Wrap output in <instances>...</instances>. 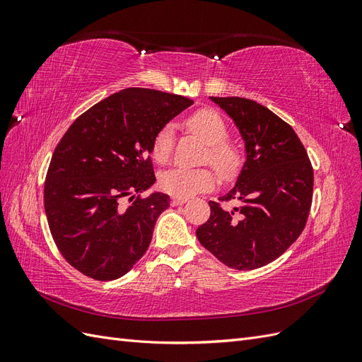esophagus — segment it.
Instances as JSON below:
<instances>
[{
	"mask_svg": "<svg viewBox=\"0 0 362 362\" xmlns=\"http://www.w3.org/2000/svg\"><path fill=\"white\" fill-rule=\"evenodd\" d=\"M187 202V198H172V205H182Z\"/></svg>",
	"mask_w": 362,
	"mask_h": 362,
	"instance_id": "34e87169",
	"label": "esophagus"
}]
</instances>
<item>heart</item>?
Masks as SVG:
<instances>
[{"label": "heart", "mask_w": 362, "mask_h": 362, "mask_svg": "<svg viewBox=\"0 0 362 362\" xmlns=\"http://www.w3.org/2000/svg\"><path fill=\"white\" fill-rule=\"evenodd\" d=\"M185 127L206 145L204 161L211 163L222 178H233L242 166L243 158L240 149L228 141L229 128L225 119L211 108H202L185 120ZM172 149L173 128L172 125H164L152 141V157L157 163L164 164L169 161ZM214 184L216 173L210 168H173L163 172L160 177V187L175 198H189L211 189Z\"/></svg>", "instance_id": "heart-1"}]
</instances>
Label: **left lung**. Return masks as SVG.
I'll use <instances>...</instances> for the list:
<instances>
[{
    "label": "left lung",
    "instance_id": "left-lung-1",
    "mask_svg": "<svg viewBox=\"0 0 362 362\" xmlns=\"http://www.w3.org/2000/svg\"><path fill=\"white\" fill-rule=\"evenodd\" d=\"M210 100L233 117L246 161L221 202L210 201V218L196 237L228 267L258 269L302 234L313 202V166L294 129L267 107L238 96ZM229 200L239 204L233 211L221 206Z\"/></svg>",
    "mask_w": 362,
    "mask_h": 362
}]
</instances>
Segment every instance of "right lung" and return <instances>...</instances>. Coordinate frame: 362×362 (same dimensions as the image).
Masks as SVG:
<instances>
[{"label": "right lung", "mask_w": 362, "mask_h": 362, "mask_svg": "<svg viewBox=\"0 0 362 362\" xmlns=\"http://www.w3.org/2000/svg\"><path fill=\"white\" fill-rule=\"evenodd\" d=\"M193 104L154 89L113 93L74 120L54 151L43 202L62 257L96 281L124 276L149 247L168 194L156 182L151 148L169 120Z\"/></svg>", "instance_id": "add662e5"}]
</instances>
